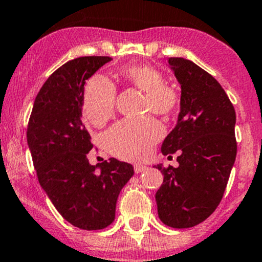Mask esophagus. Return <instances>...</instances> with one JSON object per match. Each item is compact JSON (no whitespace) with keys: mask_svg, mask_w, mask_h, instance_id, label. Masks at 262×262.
Masks as SVG:
<instances>
[{"mask_svg":"<svg viewBox=\"0 0 262 262\" xmlns=\"http://www.w3.org/2000/svg\"><path fill=\"white\" fill-rule=\"evenodd\" d=\"M148 169L147 166H143V164H136L134 166V172L138 174V173H142V172H145V170Z\"/></svg>","mask_w":262,"mask_h":262,"instance_id":"34e87169","label":"esophagus"}]
</instances>
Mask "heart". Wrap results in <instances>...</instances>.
I'll use <instances>...</instances> for the list:
<instances>
[{
  "label": "heart",
  "mask_w": 262,
  "mask_h": 262,
  "mask_svg": "<svg viewBox=\"0 0 262 262\" xmlns=\"http://www.w3.org/2000/svg\"><path fill=\"white\" fill-rule=\"evenodd\" d=\"M123 80L144 93V113L170 117L180 105V95L174 88L166 85L159 70L149 65H130L120 70ZM115 88L104 76H94L85 85L82 110L93 125H104L114 113ZM163 136V128L157 120L148 119L115 124L104 134L103 143L109 153L125 161H139L152 152L154 144Z\"/></svg>",
  "instance_id": "heart-1"
}]
</instances>
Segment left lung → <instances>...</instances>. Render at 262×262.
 I'll return each mask as SVG.
<instances>
[{
  "label": "left lung",
  "instance_id": "1",
  "mask_svg": "<svg viewBox=\"0 0 262 262\" xmlns=\"http://www.w3.org/2000/svg\"><path fill=\"white\" fill-rule=\"evenodd\" d=\"M181 84V110L162 153L177 152L180 166L164 168L156 193L158 216L173 228L193 227L210 217L224 197L237 153L236 113L220 82L183 57L168 59Z\"/></svg>",
  "mask_w": 262,
  "mask_h": 262
}]
</instances>
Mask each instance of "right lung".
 Here are the masks:
<instances>
[{"label": "right lung", "instance_id": "add662e5", "mask_svg": "<svg viewBox=\"0 0 262 262\" xmlns=\"http://www.w3.org/2000/svg\"><path fill=\"white\" fill-rule=\"evenodd\" d=\"M109 56H82L49 76L35 99L27 144L38 182L57 212L81 230H101L114 221L117 200L134 174L115 158L92 166L90 134L82 123L85 81Z\"/></svg>", "mask_w": 262, "mask_h": 262}]
</instances>
